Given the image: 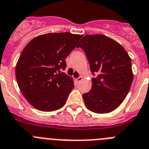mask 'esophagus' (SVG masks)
<instances>
[{
	"instance_id": "1",
	"label": "esophagus",
	"mask_w": 149,
	"mask_h": 149,
	"mask_svg": "<svg viewBox=\"0 0 149 149\" xmlns=\"http://www.w3.org/2000/svg\"><path fill=\"white\" fill-rule=\"evenodd\" d=\"M76 81H77L78 83H79V82H80V81H81V80H82V77H81V76H79V78L76 79Z\"/></svg>"
}]
</instances>
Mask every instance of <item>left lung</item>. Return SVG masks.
I'll use <instances>...</instances> for the list:
<instances>
[{
	"label": "left lung",
	"instance_id": "left-lung-1",
	"mask_svg": "<svg viewBox=\"0 0 149 149\" xmlns=\"http://www.w3.org/2000/svg\"><path fill=\"white\" fill-rule=\"evenodd\" d=\"M85 52L92 74V88L83 94L85 106L95 113H108L120 106L133 81L131 59L126 50L103 34L85 35L77 48Z\"/></svg>",
	"mask_w": 149,
	"mask_h": 149
}]
</instances>
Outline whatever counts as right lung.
Returning a JSON list of instances; mask_svg holds the SVG:
<instances>
[{
	"mask_svg": "<svg viewBox=\"0 0 149 149\" xmlns=\"http://www.w3.org/2000/svg\"><path fill=\"white\" fill-rule=\"evenodd\" d=\"M81 37L69 32L42 34L23 50L15 76L20 91L34 108L52 112L65 104L74 84L62 70L66 68L65 59Z\"/></svg>",
	"mask_w": 149,
	"mask_h": 149,
	"instance_id": "add662e5",
	"label": "right lung"
}]
</instances>
